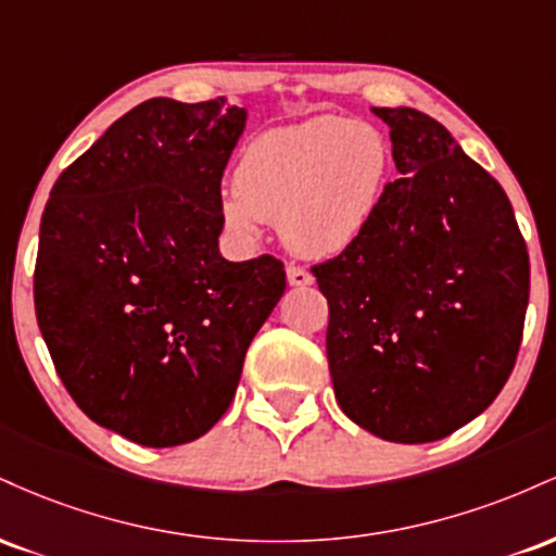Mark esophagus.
I'll return each mask as SVG.
<instances>
[{
	"mask_svg": "<svg viewBox=\"0 0 556 556\" xmlns=\"http://www.w3.org/2000/svg\"><path fill=\"white\" fill-rule=\"evenodd\" d=\"M287 282H290L292 287H308V285H314V274H311L308 269H303V266L290 264L287 266Z\"/></svg>",
	"mask_w": 556,
	"mask_h": 556,
	"instance_id": "1",
	"label": "esophagus"
}]
</instances>
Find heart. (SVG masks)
I'll use <instances>...</instances> for the list:
<instances>
[{
	"label": "heart",
	"instance_id": "obj_1",
	"mask_svg": "<svg viewBox=\"0 0 556 556\" xmlns=\"http://www.w3.org/2000/svg\"><path fill=\"white\" fill-rule=\"evenodd\" d=\"M389 169V146L358 119L314 117L274 127L245 146L235 169V193L219 212L242 240L261 222L277 219L279 235L300 256L327 258L366 232Z\"/></svg>",
	"mask_w": 556,
	"mask_h": 556
}]
</instances>
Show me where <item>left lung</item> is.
<instances>
[{"instance_id":"1","label":"left lung","mask_w":556,"mask_h":556,"mask_svg":"<svg viewBox=\"0 0 556 556\" xmlns=\"http://www.w3.org/2000/svg\"><path fill=\"white\" fill-rule=\"evenodd\" d=\"M400 180L348 251L314 266L329 300L327 358L342 413L374 437L424 444L494 402L528 308L526 240L502 185L442 123L374 106Z\"/></svg>"}]
</instances>
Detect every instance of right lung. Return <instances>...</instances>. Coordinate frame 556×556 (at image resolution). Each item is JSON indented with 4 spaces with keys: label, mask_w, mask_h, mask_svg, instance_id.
<instances>
[{
    "label": "right lung",
    "mask_w": 556,
    "mask_h": 556,
    "mask_svg": "<svg viewBox=\"0 0 556 556\" xmlns=\"http://www.w3.org/2000/svg\"><path fill=\"white\" fill-rule=\"evenodd\" d=\"M248 110L149 99L54 182L41 216L36 318L93 424L143 446L203 437L285 292L274 256L219 253L222 175Z\"/></svg>",
    "instance_id": "1"
}]
</instances>
